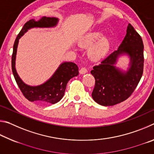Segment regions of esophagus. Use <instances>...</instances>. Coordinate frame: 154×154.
<instances>
[{
	"mask_svg": "<svg viewBox=\"0 0 154 154\" xmlns=\"http://www.w3.org/2000/svg\"><path fill=\"white\" fill-rule=\"evenodd\" d=\"M86 72H88V69H86V68H85V67H82V69H81L80 70H79V73L80 74H85V73H86Z\"/></svg>",
	"mask_w": 154,
	"mask_h": 154,
	"instance_id": "1",
	"label": "esophagus"
}]
</instances>
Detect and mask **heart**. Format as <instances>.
<instances>
[{"instance_id":"1","label":"heart","mask_w":154,"mask_h":154,"mask_svg":"<svg viewBox=\"0 0 154 154\" xmlns=\"http://www.w3.org/2000/svg\"><path fill=\"white\" fill-rule=\"evenodd\" d=\"M103 36L102 31H94L88 34L80 41V45L83 47H91L89 50V56L93 60H100L105 57L110 49L111 45V38Z\"/></svg>"}]
</instances>
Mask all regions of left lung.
<instances>
[{"label":"left lung","instance_id":"obj_1","mask_svg":"<svg viewBox=\"0 0 154 154\" xmlns=\"http://www.w3.org/2000/svg\"><path fill=\"white\" fill-rule=\"evenodd\" d=\"M143 49L141 37L129 24L126 35L118 49L91 71V74L95 78L92 96L96 103L103 106H113L129 98L142 77ZM122 55H127L130 58V66L126 72L114 66Z\"/></svg>","mask_w":154,"mask_h":154}]
</instances>
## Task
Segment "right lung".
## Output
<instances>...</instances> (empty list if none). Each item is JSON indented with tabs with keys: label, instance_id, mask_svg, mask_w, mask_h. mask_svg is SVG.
<instances>
[{
	"label": "right lung",
	"instance_id": "add662e5",
	"mask_svg": "<svg viewBox=\"0 0 154 154\" xmlns=\"http://www.w3.org/2000/svg\"><path fill=\"white\" fill-rule=\"evenodd\" d=\"M58 22V19L56 17H43L38 21L30 20L24 25L15 41L11 58L12 72L21 92L30 102L36 101L43 104H55L59 102L64 96L69 81L79 75V69L76 64L65 62L60 65L54 75L46 82L36 86H30L23 82L15 69V58L18 43L24 33L32 28L54 27Z\"/></svg>",
	"mask_w": 154,
	"mask_h": 154
}]
</instances>
